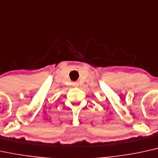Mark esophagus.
I'll use <instances>...</instances> for the list:
<instances>
[{
    "label": "esophagus",
    "instance_id": "obj_1",
    "mask_svg": "<svg viewBox=\"0 0 158 158\" xmlns=\"http://www.w3.org/2000/svg\"><path fill=\"white\" fill-rule=\"evenodd\" d=\"M73 87H78V86H79V84H78V82H73Z\"/></svg>",
    "mask_w": 158,
    "mask_h": 158
}]
</instances>
